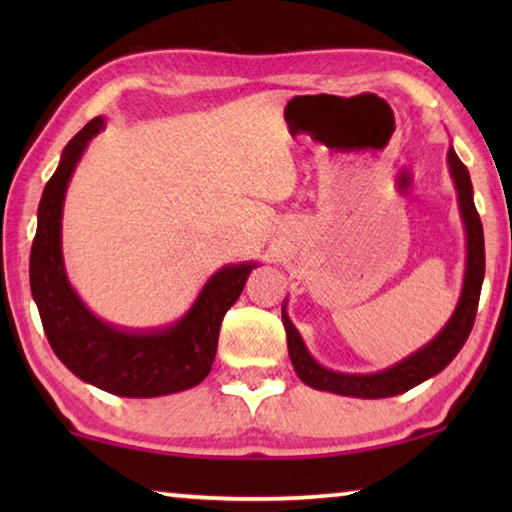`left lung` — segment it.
Returning <instances> with one entry per match:
<instances>
[{
	"mask_svg": "<svg viewBox=\"0 0 512 512\" xmlns=\"http://www.w3.org/2000/svg\"><path fill=\"white\" fill-rule=\"evenodd\" d=\"M447 162H449V173H452L454 185H456L458 207H461L465 237H467L463 291H461V298H458V305L454 309L452 318H449L447 325L436 334V339L429 341L418 352H413L411 357L395 363V366L372 372V375H345V372H334V370L323 368L314 357H311L309 350L305 348V341H302L298 329L293 327L282 305V323H284V329H287L289 357H291L293 368L298 372V377L305 381L307 386L316 388V391H327L336 395L366 397V400L393 397L422 384L424 379L438 375L440 370L452 363L458 350L465 345L467 336L472 332L476 307H479L483 275H485L483 225L479 219V212H476L474 207L470 171H467V167L461 162V158H458L454 149H449Z\"/></svg>",
	"mask_w": 512,
	"mask_h": 512,
	"instance_id": "1",
	"label": "left lung"
}]
</instances>
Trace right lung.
<instances>
[{
    "label": "right lung",
    "instance_id": "right-lung-1",
    "mask_svg": "<svg viewBox=\"0 0 512 512\" xmlns=\"http://www.w3.org/2000/svg\"><path fill=\"white\" fill-rule=\"evenodd\" d=\"M101 128L103 117H94L69 140L58 169L42 192L29 259L33 300L51 350L79 379L119 397H160L187 391L210 375L221 320L241 296L257 264L219 268L187 314L158 329L133 332L94 316L67 280L60 223L69 178L85 146Z\"/></svg>",
    "mask_w": 512,
    "mask_h": 512
}]
</instances>
